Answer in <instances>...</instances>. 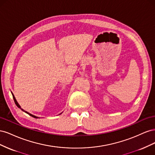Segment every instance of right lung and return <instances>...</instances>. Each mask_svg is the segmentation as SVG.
Returning a JSON list of instances; mask_svg holds the SVG:
<instances>
[{"label":"right lung","instance_id":"obj_1","mask_svg":"<svg viewBox=\"0 0 155 155\" xmlns=\"http://www.w3.org/2000/svg\"><path fill=\"white\" fill-rule=\"evenodd\" d=\"M12 96H13V100H14V101H15V104H16V105L17 106V107L18 108H19V109H21L22 111H24V112H26V113H27L28 114H29L30 116H32L33 117V118H39V117H37V116H34V115H33V114H30V113H29V112H26V111H25V110H23L22 109H21V106L19 105V104H18V102L17 101V100H16V99H15V96H14V95H13V94L12 92ZM61 113H62V112H61Z\"/></svg>","mask_w":155,"mask_h":155}]
</instances>
